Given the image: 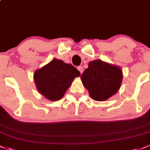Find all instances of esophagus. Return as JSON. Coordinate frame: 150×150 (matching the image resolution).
Listing matches in <instances>:
<instances>
[{"label": "esophagus", "instance_id": "esophagus-1", "mask_svg": "<svg viewBox=\"0 0 150 150\" xmlns=\"http://www.w3.org/2000/svg\"><path fill=\"white\" fill-rule=\"evenodd\" d=\"M77 70H78L80 72L81 74L83 73V68H82V66H78V67H77Z\"/></svg>", "mask_w": 150, "mask_h": 150}]
</instances>
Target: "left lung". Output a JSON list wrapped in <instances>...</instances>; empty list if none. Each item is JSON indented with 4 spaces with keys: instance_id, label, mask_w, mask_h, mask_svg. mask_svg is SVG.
Instances as JSON below:
<instances>
[{
    "instance_id": "obj_1",
    "label": "left lung",
    "mask_w": 150,
    "mask_h": 150,
    "mask_svg": "<svg viewBox=\"0 0 150 150\" xmlns=\"http://www.w3.org/2000/svg\"><path fill=\"white\" fill-rule=\"evenodd\" d=\"M82 84L94 100L101 101L112 97L120 89L123 80L122 70L101 60L89 63L80 77Z\"/></svg>"
}]
</instances>
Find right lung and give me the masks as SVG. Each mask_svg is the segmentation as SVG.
Segmentation results:
<instances>
[{"mask_svg":"<svg viewBox=\"0 0 150 150\" xmlns=\"http://www.w3.org/2000/svg\"><path fill=\"white\" fill-rule=\"evenodd\" d=\"M80 73L70 63L55 58L34 72L37 90L50 101H58L64 96L75 77Z\"/></svg>","mask_w":150,"mask_h":150,"instance_id":"right-lung-1","label":"right lung"}]
</instances>
